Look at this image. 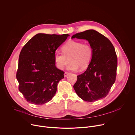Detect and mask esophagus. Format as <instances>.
Listing matches in <instances>:
<instances>
[{"label":"esophagus","mask_w":135,"mask_h":135,"mask_svg":"<svg viewBox=\"0 0 135 135\" xmlns=\"http://www.w3.org/2000/svg\"><path fill=\"white\" fill-rule=\"evenodd\" d=\"M70 74V73L69 72H65V73H64V76L65 77H66L69 74Z\"/></svg>","instance_id":"esophagus-1"}]
</instances>
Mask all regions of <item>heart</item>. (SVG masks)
Instances as JSON below:
<instances>
[{
  "instance_id": "b5f03b06",
  "label": "heart",
  "mask_w": 135,
  "mask_h": 135,
  "mask_svg": "<svg viewBox=\"0 0 135 135\" xmlns=\"http://www.w3.org/2000/svg\"><path fill=\"white\" fill-rule=\"evenodd\" d=\"M63 53L56 52L54 54V62L56 67L62 70L70 63L67 69L76 71L80 69L85 70L90 64L93 56V48L89 43L71 40L66 43L62 47Z\"/></svg>"
}]
</instances>
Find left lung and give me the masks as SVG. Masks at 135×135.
I'll list each match as a JSON object with an SVG mask.
<instances>
[{"label": "left lung", "instance_id": "1", "mask_svg": "<svg viewBox=\"0 0 135 135\" xmlns=\"http://www.w3.org/2000/svg\"><path fill=\"white\" fill-rule=\"evenodd\" d=\"M74 38L87 40L94 51L86 70L77 76L74 89L85 101L104 98L115 81L118 63L114 46L108 38L93 30L76 33L72 36Z\"/></svg>", "mask_w": 135, "mask_h": 135}]
</instances>
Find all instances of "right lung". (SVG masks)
Segmentation results:
<instances>
[{"instance_id": "right-lung-1", "label": "right lung", "mask_w": 135, "mask_h": 135, "mask_svg": "<svg viewBox=\"0 0 135 135\" xmlns=\"http://www.w3.org/2000/svg\"><path fill=\"white\" fill-rule=\"evenodd\" d=\"M69 36L37 34L22 49L16 78L19 91L29 103L43 104L55 95L64 72L55 66L54 54Z\"/></svg>"}]
</instances>
